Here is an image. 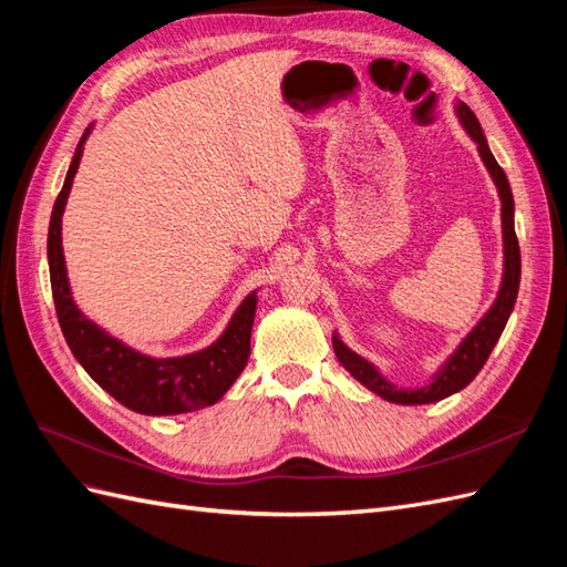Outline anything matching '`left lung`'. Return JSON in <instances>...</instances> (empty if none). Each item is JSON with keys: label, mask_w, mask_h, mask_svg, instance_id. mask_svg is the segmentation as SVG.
Wrapping results in <instances>:
<instances>
[{"label": "left lung", "mask_w": 567, "mask_h": 567, "mask_svg": "<svg viewBox=\"0 0 567 567\" xmlns=\"http://www.w3.org/2000/svg\"><path fill=\"white\" fill-rule=\"evenodd\" d=\"M454 113L458 117V123L471 140L477 146L480 161L485 163L487 173L496 186V194H499L502 200V241H504V271H502V284H499V293H496L494 302L489 310L483 315L473 329L466 333L456 350L444 359V362L431 373L423 385H398L390 379H385L383 371L371 364L369 359L362 354H357L350 350L346 342H342L340 333H333V350L338 362L350 371L352 379H357L364 388L379 394V398L392 402V404H404V406H416V404H433L440 402L450 394L458 392L466 388L480 369L485 367L489 352L494 350L496 340L502 338L506 321L513 312V305H516L518 298V286H520V248H518V238H516V225H513V215H516V205H513V194H511V184L499 163L494 161L487 136L480 127L475 113L463 104V101H456Z\"/></svg>", "instance_id": "8db88e82"}]
</instances>
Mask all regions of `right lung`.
Listing matches in <instances>:
<instances>
[{"mask_svg":"<svg viewBox=\"0 0 567 567\" xmlns=\"http://www.w3.org/2000/svg\"><path fill=\"white\" fill-rule=\"evenodd\" d=\"M94 123L84 130L65 173L61 194L49 219L47 257L51 293L63 338L80 367L120 404L144 416H177L219 402L236 383L250 357V331L257 310V290L236 307L227 329L208 348L179 357H151L101 329L84 315L71 290L61 241V219L73 179Z\"/></svg>","mask_w":567,"mask_h":567,"instance_id":"obj_1","label":"right lung"}]
</instances>
